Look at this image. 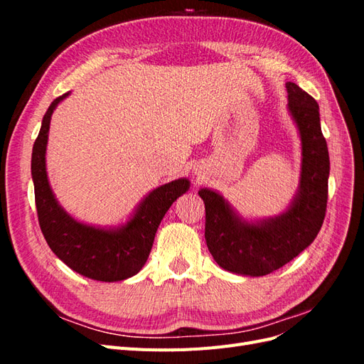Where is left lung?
Wrapping results in <instances>:
<instances>
[{"mask_svg": "<svg viewBox=\"0 0 364 364\" xmlns=\"http://www.w3.org/2000/svg\"><path fill=\"white\" fill-rule=\"evenodd\" d=\"M285 87L302 144L299 188L290 206L279 215L249 222L220 193L199 191L209 252L220 267L245 277H264L296 258L313 243L326 213L329 155L318 105L296 83L287 82Z\"/></svg>", "mask_w": 364, "mask_h": 364, "instance_id": "8db88e82", "label": "left lung"}]
</instances>
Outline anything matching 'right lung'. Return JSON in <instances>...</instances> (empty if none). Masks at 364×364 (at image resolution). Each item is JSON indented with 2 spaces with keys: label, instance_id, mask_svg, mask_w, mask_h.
Masks as SVG:
<instances>
[{
  "label": "right lung",
  "instance_id": "right-lung-1",
  "mask_svg": "<svg viewBox=\"0 0 364 364\" xmlns=\"http://www.w3.org/2000/svg\"><path fill=\"white\" fill-rule=\"evenodd\" d=\"M68 95L70 92L63 94L50 105L33 146L31 178L39 226L50 249L74 272L95 281H123L144 266L161 220L173 202L188 191L190 181L176 179L150 191L127 223L118 228H98L77 222L54 197L46 167L51 115Z\"/></svg>",
  "mask_w": 364,
  "mask_h": 364
}]
</instances>
